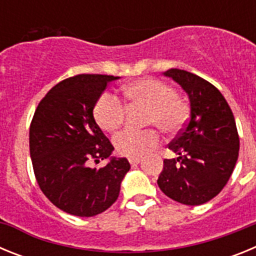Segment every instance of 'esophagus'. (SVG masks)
<instances>
[{"mask_svg":"<svg viewBox=\"0 0 256 256\" xmlns=\"http://www.w3.org/2000/svg\"><path fill=\"white\" fill-rule=\"evenodd\" d=\"M140 162H141V158H130V165H137Z\"/></svg>","mask_w":256,"mask_h":256,"instance_id":"34e87169","label":"esophagus"}]
</instances>
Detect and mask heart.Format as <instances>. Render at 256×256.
Listing matches in <instances>:
<instances>
[{
	"label": "heart",
	"instance_id": "heart-1",
	"mask_svg": "<svg viewBox=\"0 0 256 256\" xmlns=\"http://www.w3.org/2000/svg\"><path fill=\"white\" fill-rule=\"evenodd\" d=\"M124 96L132 104L146 106L144 124L158 126L162 132L176 133L188 118V105L176 94L173 87L155 78H142L124 87ZM123 101L112 94H104L97 100L94 116L101 130L112 132L124 118ZM159 141L155 130H124L114 137V146L120 155L140 158Z\"/></svg>",
	"mask_w": 256,
	"mask_h": 256
}]
</instances>
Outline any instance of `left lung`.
<instances>
[{"label":"left lung","instance_id":"left-lung-1","mask_svg":"<svg viewBox=\"0 0 256 256\" xmlns=\"http://www.w3.org/2000/svg\"><path fill=\"white\" fill-rule=\"evenodd\" d=\"M190 98V119L168 144L177 159H165L158 184L172 200L201 205L227 184L237 162L240 138L236 122L223 94L212 83L186 70L164 73Z\"/></svg>","mask_w":256,"mask_h":256}]
</instances>
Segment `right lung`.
Returning <instances> with one entry per match:
<instances>
[{"mask_svg":"<svg viewBox=\"0 0 256 256\" xmlns=\"http://www.w3.org/2000/svg\"><path fill=\"white\" fill-rule=\"evenodd\" d=\"M119 76L79 74L52 87L38 104L29 130V150L38 186L52 204L76 216H94L116 201L130 169L112 158V142L94 118L97 100ZM110 158L100 170L89 162Z\"/></svg>","mask_w":256,"mask_h":256,"instance_id":"add662e5","label":"right lung"}]
</instances>
